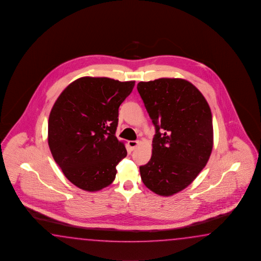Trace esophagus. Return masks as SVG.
Masks as SVG:
<instances>
[{"mask_svg":"<svg viewBox=\"0 0 261 261\" xmlns=\"http://www.w3.org/2000/svg\"><path fill=\"white\" fill-rule=\"evenodd\" d=\"M139 141H138V140H131V141L128 142V146H129V148H130L131 151H134V150L139 146Z\"/></svg>","mask_w":261,"mask_h":261,"instance_id":"1","label":"esophagus"}]
</instances>
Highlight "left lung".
<instances>
[{
    "instance_id": "1",
    "label": "left lung",
    "mask_w": 261,
    "mask_h": 261,
    "mask_svg": "<svg viewBox=\"0 0 261 261\" xmlns=\"http://www.w3.org/2000/svg\"><path fill=\"white\" fill-rule=\"evenodd\" d=\"M155 127L151 160L139 167L150 190L168 197L184 190L208 162L214 146L212 112L202 93L182 79L138 84Z\"/></svg>"
}]
</instances>
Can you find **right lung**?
<instances>
[{
  "instance_id": "right-lung-1",
  "label": "right lung",
  "mask_w": 261,
  "mask_h": 261,
  "mask_svg": "<svg viewBox=\"0 0 261 261\" xmlns=\"http://www.w3.org/2000/svg\"><path fill=\"white\" fill-rule=\"evenodd\" d=\"M135 81L83 76L60 94L48 118L47 141L68 180L89 192L110 186L116 166L127 155L115 136L119 107Z\"/></svg>"
}]
</instances>
